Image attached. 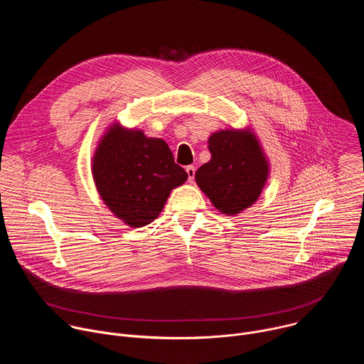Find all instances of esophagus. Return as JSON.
<instances>
[{"label":"esophagus","instance_id":"1","mask_svg":"<svg viewBox=\"0 0 364 364\" xmlns=\"http://www.w3.org/2000/svg\"><path fill=\"white\" fill-rule=\"evenodd\" d=\"M186 173H187V176H188V181L193 183L194 174H196V167H194V166H187V167H186Z\"/></svg>","mask_w":364,"mask_h":364}]
</instances>
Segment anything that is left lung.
Masks as SVG:
<instances>
[{"instance_id":"obj_1","label":"left lung","mask_w":364,"mask_h":364,"mask_svg":"<svg viewBox=\"0 0 364 364\" xmlns=\"http://www.w3.org/2000/svg\"><path fill=\"white\" fill-rule=\"evenodd\" d=\"M212 159L196 171V183L219 212L235 216L262 193L269 164L255 134L225 129L210 135Z\"/></svg>"}]
</instances>
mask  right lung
<instances>
[{
  "label": "right lung",
  "instance_id": "right-lung-1",
  "mask_svg": "<svg viewBox=\"0 0 364 364\" xmlns=\"http://www.w3.org/2000/svg\"><path fill=\"white\" fill-rule=\"evenodd\" d=\"M96 188L109 210L131 228L157 219L173 188L187 180L168 144L142 131L114 124L102 136L92 161Z\"/></svg>",
  "mask_w": 364,
  "mask_h": 364
}]
</instances>
